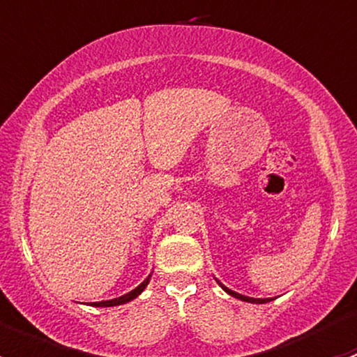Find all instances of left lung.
Segmentation results:
<instances>
[{"mask_svg":"<svg viewBox=\"0 0 357 357\" xmlns=\"http://www.w3.org/2000/svg\"><path fill=\"white\" fill-rule=\"evenodd\" d=\"M219 285L222 287V290L225 291H228L229 295H233V297H236V298H240V301H245V302H252V304H266V302H269L271 301V298H252V297H245V295H240V294H236V291H233V290H229L228 287H225L222 285V283H219Z\"/></svg>","mask_w":357,"mask_h":357,"instance_id":"1","label":"left lung"}]
</instances>
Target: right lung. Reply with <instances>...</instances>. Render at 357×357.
<instances>
[{
    "instance_id": "right-lung-1",
    "label": "right lung",
    "mask_w": 357,
    "mask_h": 357,
    "mask_svg": "<svg viewBox=\"0 0 357 357\" xmlns=\"http://www.w3.org/2000/svg\"><path fill=\"white\" fill-rule=\"evenodd\" d=\"M149 282H150V276H149V278L145 280V282L142 283V285H138V287H136L135 290H131V291H129V294L122 295V297H119V298H112V301H103V302H91V305H95V307H112V305H121V304H126V302H129V301H132V298H136V297H138V295L142 294L143 290H145V287L149 285Z\"/></svg>"
}]
</instances>
